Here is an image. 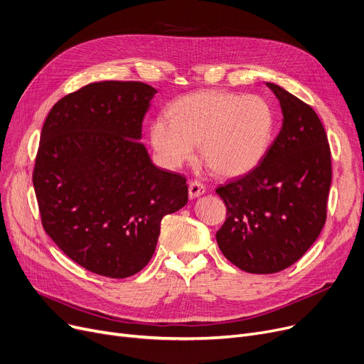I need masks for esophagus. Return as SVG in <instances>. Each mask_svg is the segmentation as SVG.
Instances as JSON below:
<instances>
[{"label": "esophagus", "instance_id": "1", "mask_svg": "<svg viewBox=\"0 0 364 364\" xmlns=\"http://www.w3.org/2000/svg\"><path fill=\"white\" fill-rule=\"evenodd\" d=\"M188 189H189V198H197L205 193V186L198 181H193L189 183Z\"/></svg>", "mask_w": 364, "mask_h": 364}]
</instances>
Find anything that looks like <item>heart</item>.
Here are the masks:
<instances>
[{"mask_svg": "<svg viewBox=\"0 0 364 364\" xmlns=\"http://www.w3.org/2000/svg\"><path fill=\"white\" fill-rule=\"evenodd\" d=\"M155 118L149 141L160 163L178 168L200 144L201 160L218 176L246 175L262 161L274 133V111L256 95L200 90L178 97Z\"/></svg>", "mask_w": 364, "mask_h": 364, "instance_id": "heart-1", "label": "heart"}]
</instances>
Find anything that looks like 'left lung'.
Here are the masks:
<instances>
[{
	"label": "left lung",
	"mask_w": 364,
	"mask_h": 364,
	"mask_svg": "<svg viewBox=\"0 0 364 364\" xmlns=\"http://www.w3.org/2000/svg\"><path fill=\"white\" fill-rule=\"evenodd\" d=\"M267 85L280 100L282 130L253 170L216 189L227 205L218 246L252 274L283 271L313 246L332 183L331 146L316 111L280 85Z\"/></svg>",
	"instance_id": "8db88e82"
}]
</instances>
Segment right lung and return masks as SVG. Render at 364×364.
<instances>
[{"mask_svg":"<svg viewBox=\"0 0 364 364\" xmlns=\"http://www.w3.org/2000/svg\"><path fill=\"white\" fill-rule=\"evenodd\" d=\"M155 93L141 81L92 82L55 103L41 130L32 182L43 228L109 279L146 267L161 219L188 201L185 176L154 166L139 142Z\"/></svg>","mask_w":364,"mask_h":364,"instance_id":"1","label":"right lung"}]
</instances>
